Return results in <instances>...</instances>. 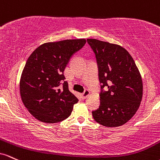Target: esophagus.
Wrapping results in <instances>:
<instances>
[{
	"mask_svg": "<svg viewBox=\"0 0 160 160\" xmlns=\"http://www.w3.org/2000/svg\"><path fill=\"white\" fill-rule=\"evenodd\" d=\"M90 94H91V92H90L89 90L88 89H85V91L82 93V98H83V99H86V98H87L89 96Z\"/></svg>",
	"mask_w": 160,
	"mask_h": 160,
	"instance_id": "34e87169",
	"label": "esophagus"
}]
</instances>
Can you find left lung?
I'll list each match as a JSON object with an SVG mask.
<instances>
[{
	"label": "left lung",
	"instance_id": "1",
	"mask_svg": "<svg viewBox=\"0 0 160 160\" xmlns=\"http://www.w3.org/2000/svg\"><path fill=\"white\" fill-rule=\"evenodd\" d=\"M87 41L95 54L101 83L100 105L92 111L93 118L103 126H121L140 107L143 95L141 74L122 47L97 39Z\"/></svg>",
	"mask_w": 160,
	"mask_h": 160
}]
</instances>
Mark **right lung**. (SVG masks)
<instances>
[{
	"label": "right lung",
	"instance_id": "obj_1",
	"mask_svg": "<svg viewBox=\"0 0 160 160\" xmlns=\"http://www.w3.org/2000/svg\"><path fill=\"white\" fill-rule=\"evenodd\" d=\"M85 39L48 42L36 48L26 61L19 82L22 103L35 118L45 123L67 119L78 98L69 90L64 70Z\"/></svg>",
	"mask_w": 160,
	"mask_h": 160
}]
</instances>
